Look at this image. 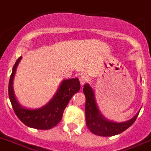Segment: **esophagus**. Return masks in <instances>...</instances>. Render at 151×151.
I'll return each instance as SVG.
<instances>
[{
    "instance_id": "1",
    "label": "esophagus",
    "mask_w": 151,
    "mask_h": 151,
    "mask_svg": "<svg viewBox=\"0 0 151 151\" xmlns=\"http://www.w3.org/2000/svg\"><path fill=\"white\" fill-rule=\"evenodd\" d=\"M88 81H89V77L86 75L83 74V75H81V77H80V82H81V85H84V84L86 83Z\"/></svg>"
}]
</instances>
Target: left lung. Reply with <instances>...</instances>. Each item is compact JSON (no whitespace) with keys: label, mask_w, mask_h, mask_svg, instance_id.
<instances>
[{"label":"left lung","mask_w":151,"mask_h":151,"mask_svg":"<svg viewBox=\"0 0 151 151\" xmlns=\"http://www.w3.org/2000/svg\"><path fill=\"white\" fill-rule=\"evenodd\" d=\"M83 93L86 96V123L88 129L99 136H113L123 132L135 123L138 114L132 119L123 123H115L109 121L102 116L96 105L94 93L89 84L83 87Z\"/></svg>","instance_id":"1"}]
</instances>
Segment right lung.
I'll return each mask as SVG.
<instances>
[{
	"label": "right lung",
	"mask_w": 151,
	"mask_h": 151,
	"mask_svg": "<svg viewBox=\"0 0 151 151\" xmlns=\"http://www.w3.org/2000/svg\"><path fill=\"white\" fill-rule=\"evenodd\" d=\"M22 59L20 56L13 65L8 86L9 98L15 114L25 125L37 129H50L56 126L62 119L63 113L70 99L81 89L77 78L64 80L55 96L47 104L39 109H26L16 101L13 88V78L16 68Z\"/></svg>",
	"instance_id": "obj_1"
}]
</instances>
